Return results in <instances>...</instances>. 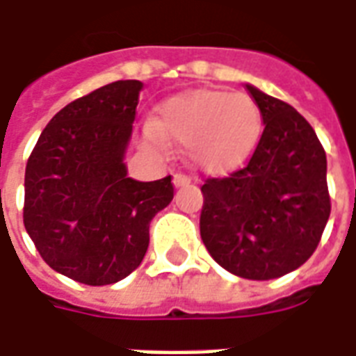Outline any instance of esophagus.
Masks as SVG:
<instances>
[{"mask_svg":"<svg viewBox=\"0 0 356 356\" xmlns=\"http://www.w3.org/2000/svg\"><path fill=\"white\" fill-rule=\"evenodd\" d=\"M173 185L175 186L191 185V177H188V175H185V173H175V175H173Z\"/></svg>","mask_w":356,"mask_h":356,"instance_id":"34e87169","label":"esophagus"}]
</instances>
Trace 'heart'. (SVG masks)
Here are the masks:
<instances>
[{"instance_id":"b5f03b06","label":"heart","mask_w":356,"mask_h":356,"mask_svg":"<svg viewBox=\"0 0 356 356\" xmlns=\"http://www.w3.org/2000/svg\"><path fill=\"white\" fill-rule=\"evenodd\" d=\"M263 114L246 93L225 89H196L171 97L160 108L147 137L156 147L168 139L186 148L194 168L225 173L246 162L259 143Z\"/></svg>"}]
</instances>
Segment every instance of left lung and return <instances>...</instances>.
<instances>
[{"label": "left lung", "instance_id": "left-lung-1", "mask_svg": "<svg viewBox=\"0 0 356 356\" xmlns=\"http://www.w3.org/2000/svg\"><path fill=\"white\" fill-rule=\"evenodd\" d=\"M246 88L265 129L242 170L204 181L200 236L229 273L270 280L301 267L321 242L332 209L326 152L293 106Z\"/></svg>", "mask_w": 356, "mask_h": 356}]
</instances>
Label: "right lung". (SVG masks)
<instances>
[{
  "instance_id": "obj_1",
  "label": "right lung",
  "mask_w": 356,
  "mask_h": 356,
  "mask_svg": "<svg viewBox=\"0 0 356 356\" xmlns=\"http://www.w3.org/2000/svg\"><path fill=\"white\" fill-rule=\"evenodd\" d=\"M143 83L112 81L51 118L28 158L24 227L53 270L88 286L131 275L148 225L173 200L171 175L127 177L124 154Z\"/></svg>"
}]
</instances>
